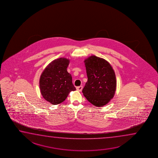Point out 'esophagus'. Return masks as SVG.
Segmentation results:
<instances>
[{
	"instance_id": "esophagus-1",
	"label": "esophagus",
	"mask_w": 158,
	"mask_h": 158,
	"mask_svg": "<svg viewBox=\"0 0 158 158\" xmlns=\"http://www.w3.org/2000/svg\"><path fill=\"white\" fill-rule=\"evenodd\" d=\"M82 89H83V87L82 86H78L76 87V89L78 91H81L82 90Z\"/></svg>"
}]
</instances>
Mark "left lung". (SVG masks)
Listing matches in <instances>:
<instances>
[{
	"label": "left lung",
	"instance_id": "obj_1",
	"mask_svg": "<svg viewBox=\"0 0 158 158\" xmlns=\"http://www.w3.org/2000/svg\"><path fill=\"white\" fill-rule=\"evenodd\" d=\"M88 80L82 93L94 106L101 107L107 104L114 96L117 81L114 71L105 59L91 56L85 59Z\"/></svg>",
	"mask_w": 158,
	"mask_h": 158
}]
</instances>
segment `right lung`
<instances>
[{"label":"right lung","mask_w":158,"mask_h":158,"mask_svg":"<svg viewBox=\"0 0 158 158\" xmlns=\"http://www.w3.org/2000/svg\"><path fill=\"white\" fill-rule=\"evenodd\" d=\"M70 60L59 58L50 62L41 74L39 86L44 99L53 105L62 103L75 91L71 74L67 72Z\"/></svg>","instance_id":"add662e5"}]
</instances>
